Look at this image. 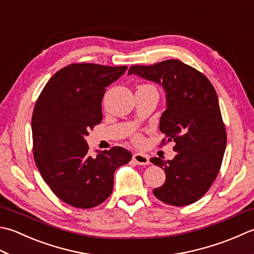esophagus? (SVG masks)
Returning a JSON list of instances; mask_svg holds the SVG:
<instances>
[{"instance_id":"obj_1","label":"esophagus","mask_w":254,"mask_h":254,"mask_svg":"<svg viewBox=\"0 0 254 254\" xmlns=\"http://www.w3.org/2000/svg\"><path fill=\"white\" fill-rule=\"evenodd\" d=\"M133 161L135 162L137 165H147L150 163V158H148L147 155L145 154H141V153H135L133 154Z\"/></svg>"}]
</instances>
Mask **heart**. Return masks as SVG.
Listing matches in <instances>:
<instances>
[{
  "mask_svg": "<svg viewBox=\"0 0 254 254\" xmlns=\"http://www.w3.org/2000/svg\"><path fill=\"white\" fill-rule=\"evenodd\" d=\"M134 138H135V141H136V142H140V141H141V138H142V137H141L140 135H136V136H135V137H134Z\"/></svg>",
  "mask_w": 254,
  "mask_h": 254,
  "instance_id": "heart-1",
  "label": "heart"
}]
</instances>
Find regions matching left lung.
Here are the masks:
<instances>
[{
    "mask_svg": "<svg viewBox=\"0 0 254 254\" xmlns=\"http://www.w3.org/2000/svg\"><path fill=\"white\" fill-rule=\"evenodd\" d=\"M131 73L163 86L167 108L160 121L165 134L162 145L174 142L177 152L172 161L151 158L166 174L165 183L153 193L167 205H190L215 182L226 150L227 133L215 88L205 74L177 59L134 64Z\"/></svg>",
    "mask_w": 254,
    "mask_h": 254,
    "instance_id": "obj_1",
    "label": "left lung"
}]
</instances>
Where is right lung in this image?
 Segmentation results:
<instances>
[{
  "instance_id": "1",
  "label": "right lung",
  "mask_w": 254,
  "mask_h": 254,
  "mask_svg": "<svg viewBox=\"0 0 254 254\" xmlns=\"http://www.w3.org/2000/svg\"><path fill=\"white\" fill-rule=\"evenodd\" d=\"M127 66L71 64L49 79L32 117L33 154L39 173L59 199L89 209L111 195L113 174L131 161L130 151L113 146L89 155L84 136L102 121L107 87Z\"/></svg>"
}]
</instances>
